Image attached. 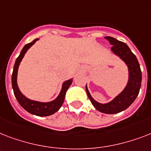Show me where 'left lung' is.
<instances>
[{"instance_id":"1","label":"left lung","mask_w":151,"mask_h":151,"mask_svg":"<svg viewBox=\"0 0 151 151\" xmlns=\"http://www.w3.org/2000/svg\"><path fill=\"white\" fill-rule=\"evenodd\" d=\"M106 39L112 45L111 52L119 57L128 67L129 79L126 86L117 96L106 103H100L95 100L88 89L87 85L85 88L88 96L97 110L104 114H113L126 110L138 96L141 87L142 73L136 55L132 52L126 44L112 37H106Z\"/></svg>"}]
</instances>
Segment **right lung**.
I'll return each mask as SVG.
<instances>
[{
    "label": "right lung",
    "instance_id": "add662e5",
    "mask_svg": "<svg viewBox=\"0 0 151 151\" xmlns=\"http://www.w3.org/2000/svg\"><path fill=\"white\" fill-rule=\"evenodd\" d=\"M38 40L39 38L34 39L32 42L26 45L22 49L19 55L15 60V65H14L12 76V88L15 98L24 110H26L27 112L30 113L32 114L37 115L39 117H45V116L53 114L60 109L64 102L66 91L73 82V78L65 81L63 83L61 91L59 92V94L58 95V96L50 102H40V101L33 100V99L27 98V96H25L24 95L22 94L19 88L17 83L19 66L20 63L22 61V59H23V57L28 51V49H29V48L34 45V44L36 43V41H38Z\"/></svg>",
    "mask_w": 151,
    "mask_h": 151
}]
</instances>
